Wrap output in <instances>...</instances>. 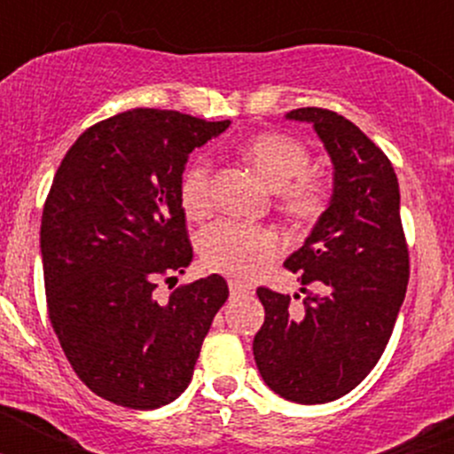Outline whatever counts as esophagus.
<instances>
[{"label":"esophagus","mask_w":454,"mask_h":454,"mask_svg":"<svg viewBox=\"0 0 454 454\" xmlns=\"http://www.w3.org/2000/svg\"><path fill=\"white\" fill-rule=\"evenodd\" d=\"M230 293L231 295H243V293H250V286L246 282H239V279H230Z\"/></svg>","instance_id":"esophagus-1"}]
</instances>
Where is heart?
<instances>
[{
  "label": "heart",
  "mask_w": 454,
  "mask_h": 454,
  "mask_svg": "<svg viewBox=\"0 0 454 454\" xmlns=\"http://www.w3.org/2000/svg\"><path fill=\"white\" fill-rule=\"evenodd\" d=\"M243 154L254 170L277 188V207L295 223H316L327 211L330 182L309 170V152L298 138L286 134L252 136ZM179 200L188 218L202 220L211 214V166L204 159L192 161L179 182ZM279 252V236L266 224L223 220L208 227L200 239V256L208 270L247 279Z\"/></svg>",
  "instance_id": "obj_1"
}]
</instances>
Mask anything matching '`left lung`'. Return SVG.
I'll list each match as a JSON object with an SVG mask.
<instances>
[{"instance_id":"left-lung-1","label":"left lung","mask_w":454,"mask_h":454,"mask_svg":"<svg viewBox=\"0 0 454 454\" xmlns=\"http://www.w3.org/2000/svg\"><path fill=\"white\" fill-rule=\"evenodd\" d=\"M288 118L318 131L334 163V195L284 263L300 275L302 304L291 309V295L256 288L266 320L252 350L272 391L323 404L350 393L380 362L407 293L409 247L388 156L334 111L307 106Z\"/></svg>"}]
</instances>
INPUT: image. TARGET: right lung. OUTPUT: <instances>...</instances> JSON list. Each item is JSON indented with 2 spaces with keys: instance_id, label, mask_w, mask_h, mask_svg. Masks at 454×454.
<instances>
[{
  "instance_id": "add662e5",
  "label": "right lung",
  "mask_w": 454,
  "mask_h": 454,
  "mask_svg": "<svg viewBox=\"0 0 454 454\" xmlns=\"http://www.w3.org/2000/svg\"><path fill=\"white\" fill-rule=\"evenodd\" d=\"M227 127L134 108L88 127L56 170L40 223L47 314L79 380L108 403L179 398L230 298L220 275L182 284L168 302L154 293L192 262L179 200L188 154Z\"/></svg>"
}]
</instances>
